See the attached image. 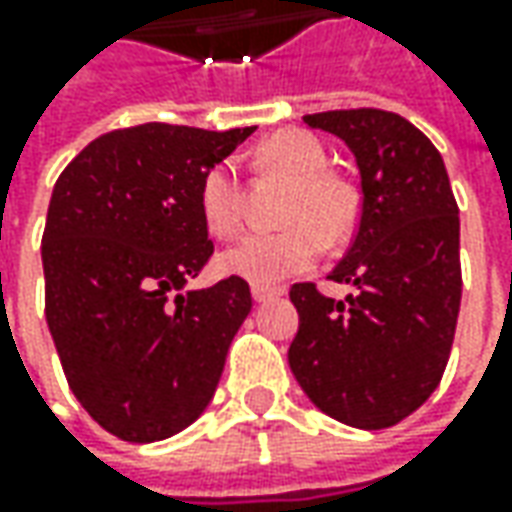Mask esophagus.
Wrapping results in <instances>:
<instances>
[{
	"instance_id": "1",
	"label": "esophagus",
	"mask_w": 512,
	"mask_h": 512,
	"mask_svg": "<svg viewBox=\"0 0 512 512\" xmlns=\"http://www.w3.org/2000/svg\"><path fill=\"white\" fill-rule=\"evenodd\" d=\"M253 299L256 302H270V299H276V296H282L285 290L282 287H273V285H253Z\"/></svg>"
}]
</instances>
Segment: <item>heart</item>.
<instances>
[{"label": "heart", "mask_w": 512, "mask_h": 512, "mask_svg": "<svg viewBox=\"0 0 512 512\" xmlns=\"http://www.w3.org/2000/svg\"><path fill=\"white\" fill-rule=\"evenodd\" d=\"M259 165L293 182L282 207L287 227L273 233H247L222 253L227 273L256 285H273L302 273L319 256V239L344 242L359 222V193L347 179L330 173L325 145L307 130L287 128L267 136L259 148ZM199 213L205 227L230 239L245 216V187L236 165L225 159L205 170L199 185Z\"/></svg>", "instance_id": "1"}]
</instances>
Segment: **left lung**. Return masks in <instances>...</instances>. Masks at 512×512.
Segmentation results:
<instances>
[{
  "label": "left lung",
  "instance_id": "1",
  "mask_svg": "<svg viewBox=\"0 0 512 512\" xmlns=\"http://www.w3.org/2000/svg\"><path fill=\"white\" fill-rule=\"evenodd\" d=\"M305 122L353 150L362 213L327 276L356 293L336 302L313 282L290 287L299 330L287 362L322 413L382 430L430 399L450 359L462 305L459 205L442 153L399 113L327 110Z\"/></svg>",
  "mask_w": 512,
  "mask_h": 512
}]
</instances>
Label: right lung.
I'll list each match as a JSON object with an SVG mask.
<instances>
[{
	"mask_svg": "<svg viewBox=\"0 0 512 512\" xmlns=\"http://www.w3.org/2000/svg\"><path fill=\"white\" fill-rule=\"evenodd\" d=\"M250 133L165 122L110 130L53 185L45 319L73 396L125 442L168 439L202 416L253 307L242 276L182 293L213 256L202 176Z\"/></svg>",
	"mask_w": 512,
	"mask_h": 512,
	"instance_id": "obj_1",
	"label": "right lung"
}]
</instances>
